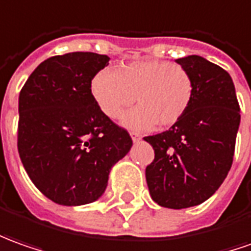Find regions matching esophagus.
Segmentation results:
<instances>
[{"label": "esophagus", "instance_id": "esophagus-1", "mask_svg": "<svg viewBox=\"0 0 251 251\" xmlns=\"http://www.w3.org/2000/svg\"><path fill=\"white\" fill-rule=\"evenodd\" d=\"M130 136H132V140L136 143V141H139L140 140V136L137 134V133H130Z\"/></svg>", "mask_w": 251, "mask_h": 251}]
</instances>
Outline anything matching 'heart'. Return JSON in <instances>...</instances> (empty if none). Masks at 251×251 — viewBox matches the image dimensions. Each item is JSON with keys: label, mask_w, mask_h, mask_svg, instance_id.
I'll list each match as a JSON object with an SVG mask.
<instances>
[{"label": "heart", "mask_w": 251, "mask_h": 251, "mask_svg": "<svg viewBox=\"0 0 251 251\" xmlns=\"http://www.w3.org/2000/svg\"><path fill=\"white\" fill-rule=\"evenodd\" d=\"M92 95L100 110L119 118L133 105L122 124L133 130L176 125L190 108L194 79L187 68L168 60H139L117 70H101L92 81Z\"/></svg>", "instance_id": "obj_1"}]
</instances>
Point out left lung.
<instances>
[{"mask_svg":"<svg viewBox=\"0 0 251 251\" xmlns=\"http://www.w3.org/2000/svg\"><path fill=\"white\" fill-rule=\"evenodd\" d=\"M176 61L192 76L194 96L176 125L144 137L155 152L146 178L156 203L184 209L209 199L226 180L232 166L240 108L232 78L224 68L195 54Z\"/></svg>","mask_w":251,"mask_h":251,"instance_id":"obj_1","label":"left lung"}]
</instances>
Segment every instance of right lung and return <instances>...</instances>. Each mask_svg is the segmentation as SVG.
Masks as SVG:
<instances>
[{
	"label": "right lung",
	"instance_id": "1",
	"mask_svg": "<svg viewBox=\"0 0 251 251\" xmlns=\"http://www.w3.org/2000/svg\"><path fill=\"white\" fill-rule=\"evenodd\" d=\"M110 57L71 52L35 68L19 95L18 151L38 190L64 206L96 201L112 165L133 141L104 114L92 95V79Z\"/></svg>",
	"mask_w": 251,
	"mask_h": 251
}]
</instances>
